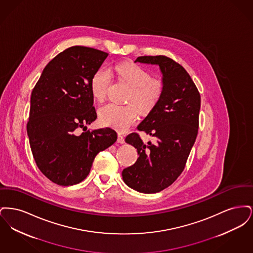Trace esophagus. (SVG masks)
Here are the masks:
<instances>
[{
  "label": "esophagus",
  "mask_w": 253,
  "mask_h": 253,
  "mask_svg": "<svg viewBox=\"0 0 253 253\" xmlns=\"http://www.w3.org/2000/svg\"><path fill=\"white\" fill-rule=\"evenodd\" d=\"M118 142L121 143V144L124 143V136L121 133L118 134Z\"/></svg>",
  "instance_id": "obj_1"
}]
</instances>
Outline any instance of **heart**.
Here are the masks:
<instances>
[{
  "label": "heart",
  "mask_w": 253,
  "mask_h": 253,
  "mask_svg": "<svg viewBox=\"0 0 253 253\" xmlns=\"http://www.w3.org/2000/svg\"><path fill=\"white\" fill-rule=\"evenodd\" d=\"M119 78L131 87L128 102L134 103L142 112L154 108L163 94V84L157 79H151L150 73L133 63H121L116 66ZM111 84V75L104 67L94 73L90 88L94 97L104 99ZM99 121L104 125L119 131H126L137 119V110L133 105L121 106L109 103L98 110Z\"/></svg>",
  "instance_id": "heart-1"
}]
</instances>
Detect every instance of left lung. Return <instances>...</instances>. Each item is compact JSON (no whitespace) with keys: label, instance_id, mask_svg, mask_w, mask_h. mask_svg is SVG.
I'll return each mask as SVG.
<instances>
[{"label":"left lung","instance_id":"8db88e82","mask_svg":"<svg viewBox=\"0 0 253 253\" xmlns=\"http://www.w3.org/2000/svg\"><path fill=\"white\" fill-rule=\"evenodd\" d=\"M134 62L159 66L163 94L137 126L155 142L145 144L136 132L125 138L136 149L138 158L122 170V178L136 192L156 193L171 185L185 168L197 136L201 98L190 75L174 60L143 56Z\"/></svg>","mask_w":253,"mask_h":253}]
</instances>
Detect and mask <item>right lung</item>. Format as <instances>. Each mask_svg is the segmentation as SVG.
<instances>
[{"instance_id": "add662e5", "label": "right lung", "mask_w": 253, "mask_h": 253, "mask_svg": "<svg viewBox=\"0 0 253 253\" xmlns=\"http://www.w3.org/2000/svg\"><path fill=\"white\" fill-rule=\"evenodd\" d=\"M107 56L85 46L65 49L49 61L32 91L27 122L30 148L38 168L60 186L85 179L96 155L117 141L111 128L76 133L96 121L90 83Z\"/></svg>"}]
</instances>
